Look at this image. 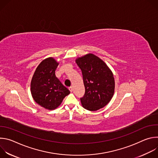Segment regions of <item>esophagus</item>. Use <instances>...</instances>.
I'll return each mask as SVG.
<instances>
[{
  "mask_svg": "<svg viewBox=\"0 0 158 158\" xmlns=\"http://www.w3.org/2000/svg\"><path fill=\"white\" fill-rule=\"evenodd\" d=\"M69 90L71 93H72V92L73 91V87H69Z\"/></svg>",
  "mask_w": 158,
  "mask_h": 158,
  "instance_id": "34e87169",
  "label": "esophagus"
}]
</instances>
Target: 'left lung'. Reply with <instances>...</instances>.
Returning a JSON list of instances; mask_svg holds the SVG:
<instances>
[{
    "mask_svg": "<svg viewBox=\"0 0 158 158\" xmlns=\"http://www.w3.org/2000/svg\"><path fill=\"white\" fill-rule=\"evenodd\" d=\"M82 74L85 94L81 98L82 107L96 111L106 106L114 93V75L107 64L93 54L76 59Z\"/></svg>",
    "mask_w": 158,
    "mask_h": 158,
    "instance_id": "8db88e82",
    "label": "left lung"
}]
</instances>
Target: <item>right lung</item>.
Listing matches in <instances>:
<instances>
[{
    "label": "right lung",
    "instance_id": "1",
    "mask_svg": "<svg viewBox=\"0 0 158 158\" xmlns=\"http://www.w3.org/2000/svg\"><path fill=\"white\" fill-rule=\"evenodd\" d=\"M59 62L53 57L44 59L37 66L31 82V92L36 103L44 108L54 110L70 94L56 76Z\"/></svg>",
    "mask_w": 158,
    "mask_h": 158
}]
</instances>
